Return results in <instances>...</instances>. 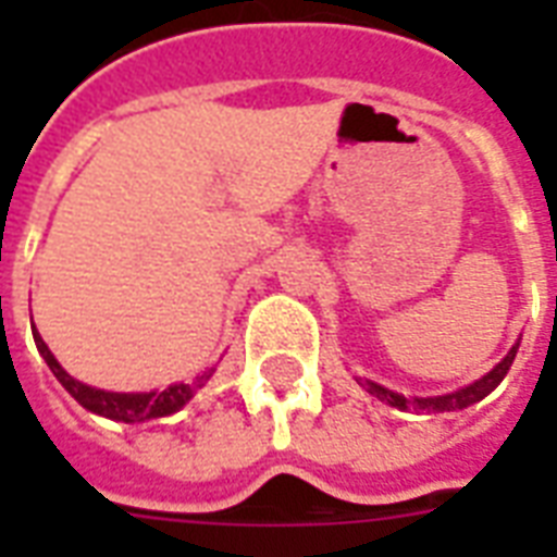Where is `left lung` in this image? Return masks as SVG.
Listing matches in <instances>:
<instances>
[{"instance_id": "left-lung-1", "label": "left lung", "mask_w": 557, "mask_h": 557, "mask_svg": "<svg viewBox=\"0 0 557 557\" xmlns=\"http://www.w3.org/2000/svg\"><path fill=\"white\" fill-rule=\"evenodd\" d=\"M515 356H518V344L511 347L509 356L503 358L500 364L494 367L492 372H485L483 379L474 381V384H468V387L457 389V393H448V396L405 398V396H398V393H393V389L381 387V384H375V381L358 379V384H361V387H364L370 396H375L379 401H387L389 407H398V410H428V413H445V410H462V407L474 405V401H480V398L488 396V393H492V389L497 387L503 379H506V372H509Z\"/></svg>"}]
</instances>
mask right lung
Wrapping results in <instances>:
<instances>
[{
    "mask_svg": "<svg viewBox=\"0 0 557 557\" xmlns=\"http://www.w3.org/2000/svg\"><path fill=\"white\" fill-rule=\"evenodd\" d=\"M34 341H37L39 356L46 358V364L51 367V372L57 375V381L63 384L69 393H72L77 401H81L86 410L98 416H107V419H115V422H147V419H161V416H170L182 410L193 398V389L201 387V381L208 379V372L199 375V379L190 384H173V387L161 389V393H107V389H95L83 381L72 379L63 367L57 364V358L51 356V349L46 347V341L39 338V332L34 330Z\"/></svg>",
    "mask_w": 557,
    "mask_h": 557,
    "instance_id": "add662e5",
    "label": "right lung"
}]
</instances>
